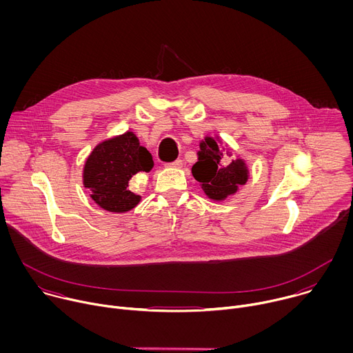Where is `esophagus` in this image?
<instances>
[{
	"mask_svg": "<svg viewBox=\"0 0 353 353\" xmlns=\"http://www.w3.org/2000/svg\"><path fill=\"white\" fill-rule=\"evenodd\" d=\"M168 166H169V168H177V169H179V168L183 166V161H181V159H176L174 162L168 163Z\"/></svg>",
	"mask_w": 353,
	"mask_h": 353,
	"instance_id": "34e87169",
	"label": "esophagus"
}]
</instances>
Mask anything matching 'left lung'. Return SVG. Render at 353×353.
<instances>
[{
    "label": "left lung",
    "instance_id": "obj_1",
    "mask_svg": "<svg viewBox=\"0 0 353 353\" xmlns=\"http://www.w3.org/2000/svg\"><path fill=\"white\" fill-rule=\"evenodd\" d=\"M222 159L221 146L214 138L207 137L199 143L198 162L191 169L194 179L201 183L205 194L218 201L234 194L237 187L248 179V169L243 159L232 161L229 165H223Z\"/></svg>",
    "mask_w": 353,
    "mask_h": 353
}]
</instances>
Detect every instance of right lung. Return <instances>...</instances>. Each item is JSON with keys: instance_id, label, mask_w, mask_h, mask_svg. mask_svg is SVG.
I'll list each match as a JSON object with an SVG mask.
<instances>
[{"instance_id": "1", "label": "right lung", "mask_w": 353, "mask_h": 353, "mask_svg": "<svg viewBox=\"0 0 353 353\" xmlns=\"http://www.w3.org/2000/svg\"><path fill=\"white\" fill-rule=\"evenodd\" d=\"M152 155L139 145L134 132L100 142L89 155L83 168V185L94 203L109 212H127L141 196L130 191L128 181L138 172H150Z\"/></svg>"}]
</instances>
